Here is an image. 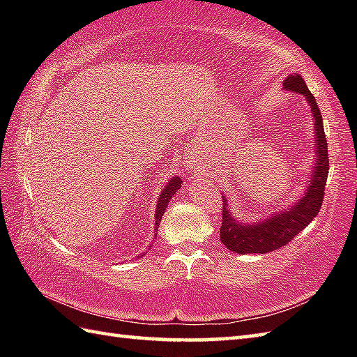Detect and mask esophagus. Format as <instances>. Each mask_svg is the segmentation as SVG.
Instances as JSON below:
<instances>
[{
  "mask_svg": "<svg viewBox=\"0 0 357 357\" xmlns=\"http://www.w3.org/2000/svg\"><path fill=\"white\" fill-rule=\"evenodd\" d=\"M188 169H190V167H188ZM192 169H193V167H192Z\"/></svg>",
  "mask_w": 357,
  "mask_h": 357,
  "instance_id": "obj_1",
  "label": "esophagus"
}]
</instances>
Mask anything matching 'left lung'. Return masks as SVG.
I'll list each match as a JSON object with an SVG mask.
<instances>
[{
    "instance_id": "left-lung-1",
    "label": "left lung",
    "mask_w": 357,
    "mask_h": 357,
    "mask_svg": "<svg viewBox=\"0 0 357 357\" xmlns=\"http://www.w3.org/2000/svg\"><path fill=\"white\" fill-rule=\"evenodd\" d=\"M282 89L285 92L304 95L313 115L314 128V164L310 173L307 187L301 198L279 211H271V215L257 222H244L234 218L233 210L229 206V199L222 196V225L221 242L225 248L234 253H270L273 250L284 247L294 236L305 229L319 213L322 206L325 183L328 178V146L327 136L324 132L322 115L317 107L314 96L310 92L305 81L301 75H288Z\"/></svg>"
}]
</instances>
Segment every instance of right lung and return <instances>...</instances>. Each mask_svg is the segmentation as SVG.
<instances>
[{
    "mask_svg": "<svg viewBox=\"0 0 357 357\" xmlns=\"http://www.w3.org/2000/svg\"><path fill=\"white\" fill-rule=\"evenodd\" d=\"M181 183H183V179L178 178V176L170 178L169 183H167L165 187L162 188L161 195H159L158 204H156V211H155V238L158 234V229H159V224H161L164 211H165L167 206H169L172 196H174V193L178 192V188L181 187Z\"/></svg>",
    "mask_w": 357,
    "mask_h": 357,
    "instance_id": "1",
    "label": "right lung"
}]
</instances>
